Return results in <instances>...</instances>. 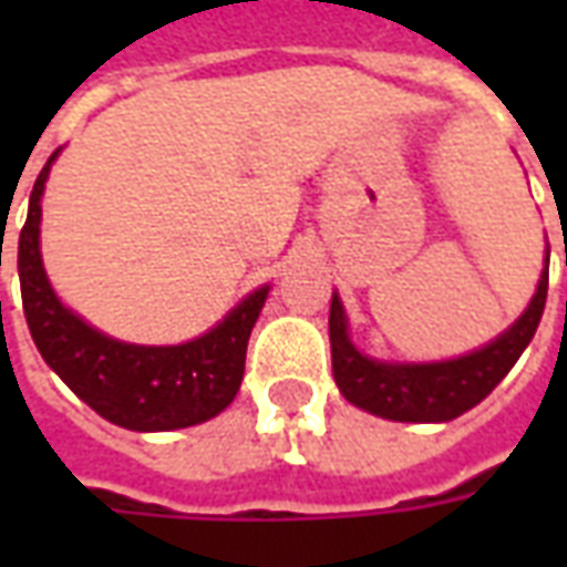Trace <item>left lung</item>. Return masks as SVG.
I'll list each match as a JSON object with an SVG mask.
<instances>
[{
    "label": "left lung",
    "mask_w": 567,
    "mask_h": 567,
    "mask_svg": "<svg viewBox=\"0 0 567 567\" xmlns=\"http://www.w3.org/2000/svg\"><path fill=\"white\" fill-rule=\"evenodd\" d=\"M547 282L549 272L544 270L528 309L495 343L437 364H382L361 355L346 333L343 303L333 295L328 319L333 380L349 404L361 406L373 416L394 422H450L462 416L511 373L516 358L532 343L547 303Z\"/></svg>",
    "instance_id": "obj_1"
}]
</instances>
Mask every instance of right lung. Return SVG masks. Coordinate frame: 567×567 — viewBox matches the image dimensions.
<instances>
[{"instance_id":"obj_1","label":"right lung","mask_w":567,"mask_h":567,"mask_svg":"<svg viewBox=\"0 0 567 567\" xmlns=\"http://www.w3.org/2000/svg\"><path fill=\"white\" fill-rule=\"evenodd\" d=\"M54 157L56 151L32 185L18 243L23 316L48 368L100 416L130 431H173L218 416L239 392L248 337L270 288H258L218 328L182 346H133L93 331L56 300L39 255L42 190Z\"/></svg>"}]
</instances>
